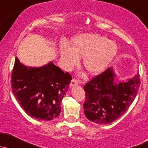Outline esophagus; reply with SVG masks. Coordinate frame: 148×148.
Returning <instances> with one entry per match:
<instances>
[{
    "label": "esophagus",
    "instance_id": "1",
    "mask_svg": "<svg viewBox=\"0 0 148 148\" xmlns=\"http://www.w3.org/2000/svg\"><path fill=\"white\" fill-rule=\"evenodd\" d=\"M76 85H77V80H75V79H73L71 80V83H70V88H72V87L75 86Z\"/></svg>",
    "mask_w": 148,
    "mask_h": 148
}]
</instances>
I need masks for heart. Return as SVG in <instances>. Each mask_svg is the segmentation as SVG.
<instances>
[{"instance_id":"b5f03b06","label":"heart","mask_w":148,"mask_h":148,"mask_svg":"<svg viewBox=\"0 0 148 148\" xmlns=\"http://www.w3.org/2000/svg\"><path fill=\"white\" fill-rule=\"evenodd\" d=\"M118 53L113 40L95 33H83L73 38L71 46L60 48V61L65 70L70 71L83 58V65L89 73H101L112 62Z\"/></svg>"}]
</instances>
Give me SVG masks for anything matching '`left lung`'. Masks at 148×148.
I'll return each instance as SVG.
<instances>
[{"label": "left lung", "mask_w": 148, "mask_h": 148, "mask_svg": "<svg viewBox=\"0 0 148 148\" xmlns=\"http://www.w3.org/2000/svg\"><path fill=\"white\" fill-rule=\"evenodd\" d=\"M140 84L138 73L120 80L113 67L108 68L84 85L85 117L97 124H108L118 119L134 101Z\"/></svg>", "instance_id": "8db88e82"}]
</instances>
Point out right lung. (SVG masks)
Masks as SVG:
<instances>
[{"label": "right lung", "mask_w": 148, "mask_h": 148, "mask_svg": "<svg viewBox=\"0 0 148 148\" xmlns=\"http://www.w3.org/2000/svg\"><path fill=\"white\" fill-rule=\"evenodd\" d=\"M72 80L52 61L40 67L27 66L15 60L12 90L21 107L30 117L51 120L61 111L62 100Z\"/></svg>", "instance_id": "obj_1"}]
</instances>
